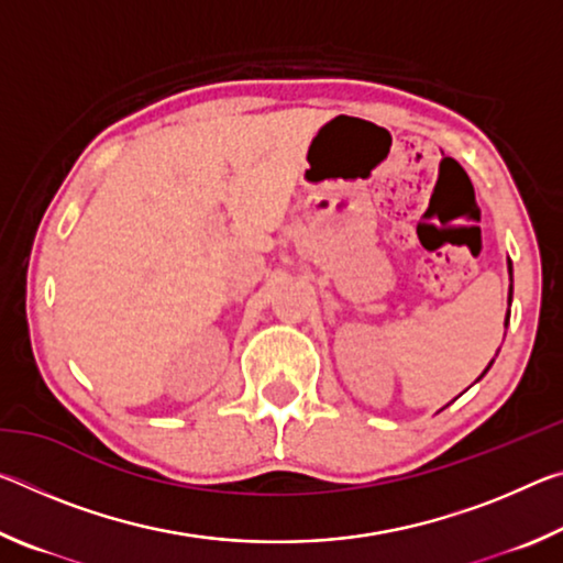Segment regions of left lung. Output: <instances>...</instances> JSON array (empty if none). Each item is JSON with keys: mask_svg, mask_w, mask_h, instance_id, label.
Segmentation results:
<instances>
[{"mask_svg": "<svg viewBox=\"0 0 563 563\" xmlns=\"http://www.w3.org/2000/svg\"><path fill=\"white\" fill-rule=\"evenodd\" d=\"M509 273H511V263H509ZM509 300H511V295H509Z\"/></svg>", "mask_w": 563, "mask_h": 563, "instance_id": "obj_1", "label": "left lung"}]
</instances>
